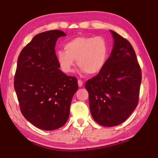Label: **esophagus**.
<instances>
[{"label": "esophagus", "instance_id": "esophagus-1", "mask_svg": "<svg viewBox=\"0 0 158 158\" xmlns=\"http://www.w3.org/2000/svg\"><path fill=\"white\" fill-rule=\"evenodd\" d=\"M78 85H79V87H81L82 86V85H83V81H81V80H80V79L78 80Z\"/></svg>", "mask_w": 158, "mask_h": 158}]
</instances>
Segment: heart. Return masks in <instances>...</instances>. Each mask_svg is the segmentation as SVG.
<instances>
[{
  "label": "heart",
  "instance_id": "1",
  "mask_svg": "<svg viewBox=\"0 0 158 158\" xmlns=\"http://www.w3.org/2000/svg\"><path fill=\"white\" fill-rule=\"evenodd\" d=\"M64 48L65 51H58L56 58L65 73H73L77 60L81 71L93 75L100 73L108 59V44L100 36L77 37L65 43Z\"/></svg>",
  "mask_w": 158,
  "mask_h": 158
}]
</instances>
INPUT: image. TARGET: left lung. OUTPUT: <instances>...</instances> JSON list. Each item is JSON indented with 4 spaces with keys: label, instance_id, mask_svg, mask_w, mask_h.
I'll list each match as a JSON object with an SVG mask.
<instances>
[{
    "label": "left lung",
    "instance_id": "8db88e82",
    "mask_svg": "<svg viewBox=\"0 0 158 158\" xmlns=\"http://www.w3.org/2000/svg\"><path fill=\"white\" fill-rule=\"evenodd\" d=\"M114 47L105 67L88 80L90 110L93 119L105 127L118 125L128 118L138 105L141 68L128 40L110 31Z\"/></svg>",
    "mask_w": 158,
    "mask_h": 158
}]
</instances>
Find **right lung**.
Segmentation results:
<instances>
[{
    "instance_id": "1",
    "label": "right lung",
    "mask_w": 158,
    "mask_h": 158,
    "mask_svg": "<svg viewBox=\"0 0 158 158\" xmlns=\"http://www.w3.org/2000/svg\"><path fill=\"white\" fill-rule=\"evenodd\" d=\"M59 30L37 34L21 50L14 86L25 118L44 130L60 128L68 121L72 99L78 89L75 77L60 70L55 52Z\"/></svg>"
}]
</instances>
